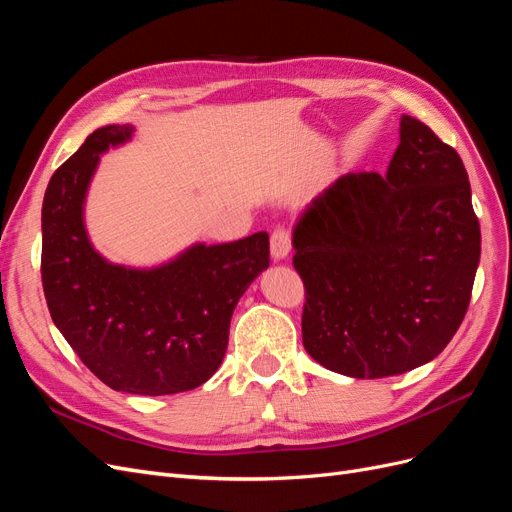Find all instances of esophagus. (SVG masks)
<instances>
[{
  "label": "esophagus",
  "instance_id": "obj_1",
  "mask_svg": "<svg viewBox=\"0 0 512 512\" xmlns=\"http://www.w3.org/2000/svg\"><path fill=\"white\" fill-rule=\"evenodd\" d=\"M292 247V232L286 226H277L271 235V254L275 260L288 256Z\"/></svg>",
  "mask_w": 512,
  "mask_h": 512
}]
</instances>
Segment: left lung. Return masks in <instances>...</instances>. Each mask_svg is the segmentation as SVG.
I'll list each match as a JSON object with an SVG mask.
<instances>
[{
    "label": "left lung",
    "mask_w": 512,
    "mask_h": 512,
    "mask_svg": "<svg viewBox=\"0 0 512 512\" xmlns=\"http://www.w3.org/2000/svg\"><path fill=\"white\" fill-rule=\"evenodd\" d=\"M386 175L348 173L294 228L303 346L322 367L386 378L446 348L468 312L480 226L466 166L429 126L401 117Z\"/></svg>",
    "instance_id": "obj_1"
}]
</instances>
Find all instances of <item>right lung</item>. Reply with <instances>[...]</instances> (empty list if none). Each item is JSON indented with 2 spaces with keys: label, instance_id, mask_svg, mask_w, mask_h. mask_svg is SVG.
<instances>
[{
  "label": "right lung",
  "instance_id": "add662e5",
  "mask_svg": "<svg viewBox=\"0 0 512 512\" xmlns=\"http://www.w3.org/2000/svg\"><path fill=\"white\" fill-rule=\"evenodd\" d=\"M132 132L96 130L53 173L42 203V288L55 327L91 374L113 391L173 395L220 367L232 312L269 267V235L200 243L149 271L106 262L87 239L83 200L100 153Z\"/></svg>",
  "mask_w": 512,
  "mask_h": 512
}]
</instances>
